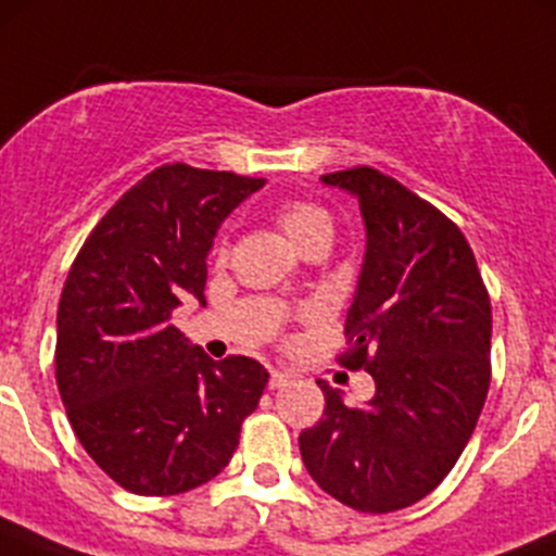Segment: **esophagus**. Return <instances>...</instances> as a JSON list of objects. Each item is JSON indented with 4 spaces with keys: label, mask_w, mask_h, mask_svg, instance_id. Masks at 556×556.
<instances>
[{
    "label": "esophagus",
    "mask_w": 556,
    "mask_h": 556,
    "mask_svg": "<svg viewBox=\"0 0 556 556\" xmlns=\"http://www.w3.org/2000/svg\"><path fill=\"white\" fill-rule=\"evenodd\" d=\"M285 384H288V374L271 371V377H268V387H271V390H282Z\"/></svg>",
    "instance_id": "esophagus-1"
}]
</instances>
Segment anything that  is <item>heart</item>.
<instances>
[{"instance_id": "heart-1", "label": "heart", "mask_w": 556, "mask_h": 556, "mask_svg": "<svg viewBox=\"0 0 556 556\" xmlns=\"http://www.w3.org/2000/svg\"><path fill=\"white\" fill-rule=\"evenodd\" d=\"M274 220L282 228L285 237L293 242L295 250L301 252L309 250L314 244L330 247V239H333V217L328 215V210L312 204V201H285L274 212ZM217 255H228L226 239L217 247Z\"/></svg>"}]
</instances>
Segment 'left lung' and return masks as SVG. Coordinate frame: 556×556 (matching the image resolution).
Instances as JSON below:
<instances>
[{
    "instance_id": "obj_1",
    "label": "left lung",
    "mask_w": 556,
    "mask_h": 556,
    "mask_svg": "<svg viewBox=\"0 0 556 556\" xmlns=\"http://www.w3.org/2000/svg\"><path fill=\"white\" fill-rule=\"evenodd\" d=\"M366 223V257L346 312L341 366L366 368L377 392L346 406L317 379L325 412L299 435L306 470L363 514L414 506L444 481L490 390L492 306L463 231L397 179L355 166L323 174Z\"/></svg>"
}]
</instances>
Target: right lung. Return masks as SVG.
I'll return each mask as SVG.
<instances>
[{
  "label": "right lung",
  "instance_id": "1",
  "mask_svg": "<svg viewBox=\"0 0 556 556\" xmlns=\"http://www.w3.org/2000/svg\"><path fill=\"white\" fill-rule=\"evenodd\" d=\"M266 179L164 164L97 223L55 317V384L83 450L134 495H179L215 479L268 382L257 361L215 363L172 312L206 306L220 223Z\"/></svg>",
  "mask_w": 556,
  "mask_h": 556
}]
</instances>
